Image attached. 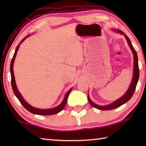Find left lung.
I'll return each instance as SVG.
<instances>
[{"mask_svg":"<svg viewBox=\"0 0 146 146\" xmlns=\"http://www.w3.org/2000/svg\"><path fill=\"white\" fill-rule=\"evenodd\" d=\"M119 33L123 34L124 35L125 38L127 41V43L129 44V48L131 49L132 52L133 53V55H134V73H133V80L131 84L129 86V89L127 91V92L124 94V95L123 97H121L119 99H118L117 100H116L115 102H114L112 104H111L110 105L106 106H100L95 104V103H93L92 101L90 100V98L88 97V100L89 102H90V104L93 106L94 108L98 109V110H113V109L115 108H117L118 107H120L122 105H123V104L126 103L128 100H129L131 99V98L132 97V96L133 95V94L135 93V89H136V86H137V82L138 81V78H139V68H138V56H137V51H136L135 49L133 48V46L132 45L131 42L129 40V38H128V36L125 35V33L122 32L120 30H117Z\"/></svg>","mask_w":146,"mask_h":146,"instance_id":"8db88e82","label":"left lung"}]
</instances>
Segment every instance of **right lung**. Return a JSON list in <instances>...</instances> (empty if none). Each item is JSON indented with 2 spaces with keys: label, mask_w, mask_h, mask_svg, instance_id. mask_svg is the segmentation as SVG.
Segmentation results:
<instances>
[{
  "label": "right lung",
  "mask_w": 146,
  "mask_h": 146,
  "mask_svg": "<svg viewBox=\"0 0 146 146\" xmlns=\"http://www.w3.org/2000/svg\"><path fill=\"white\" fill-rule=\"evenodd\" d=\"M29 35H28L26 37L24 38L22 41L20 42L19 44H21L25 40V39L28 37ZM19 48V45H18L17 46V48L15 49V51L14 55L12 58V60L11 61V65H10V72H11V87H12V90L13 91V93L15 95L16 97L18 98L19 100L20 101V102L21 103V104L24 106V108L26 109L27 110L29 111L30 113H33V114H36V115H55L56 114V113H59L60 111H61L62 110H63L65 107V106L66 104V102H67V100H68V97L69 96V94L70 93L71 89H70V90L68 91V93H66V95L64 97V100L62 103L60 104V105L57 107H56L55 108L53 109H49V110H40V109H38V108H35L33 107H32L31 106H30L29 104H28L27 103L25 100L22 97L21 93L19 92L18 90H17L16 84H15V76H14V73H13V63H14V60H15V58L16 55H17V52L18 51Z\"/></svg>",
  "instance_id": "1"
}]
</instances>
